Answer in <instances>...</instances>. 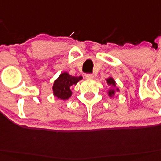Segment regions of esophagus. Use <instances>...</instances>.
I'll return each mask as SVG.
<instances>
[{"label":"esophagus","mask_w":161,"mask_h":161,"mask_svg":"<svg viewBox=\"0 0 161 161\" xmlns=\"http://www.w3.org/2000/svg\"><path fill=\"white\" fill-rule=\"evenodd\" d=\"M85 77H86V78H87V79H92V78H94V75H93L92 74H85Z\"/></svg>","instance_id":"1"}]
</instances>
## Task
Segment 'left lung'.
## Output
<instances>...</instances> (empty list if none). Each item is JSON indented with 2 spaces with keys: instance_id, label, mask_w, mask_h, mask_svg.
<instances>
[{
  "instance_id": "8db88e82",
  "label": "left lung",
  "mask_w": 161,
  "mask_h": 161,
  "mask_svg": "<svg viewBox=\"0 0 161 161\" xmlns=\"http://www.w3.org/2000/svg\"><path fill=\"white\" fill-rule=\"evenodd\" d=\"M106 83H107V84L109 85V86L111 87V88H110V90H109V92H108V94H109V96H110V97H112L114 95L115 91H119V89L115 88L116 83L115 81H114L112 78H108L107 79H106Z\"/></svg>"
}]
</instances>
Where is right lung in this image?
<instances>
[{
  "mask_svg": "<svg viewBox=\"0 0 161 161\" xmlns=\"http://www.w3.org/2000/svg\"><path fill=\"white\" fill-rule=\"evenodd\" d=\"M82 78L83 77L81 76L74 77L69 75L68 73H62L54 82L52 87L54 96L57 97L58 99L68 100L72 95L71 87L74 85H76Z\"/></svg>",
  "mask_w": 161,
  "mask_h": 161,
  "instance_id": "obj_1",
  "label": "right lung"
}]
</instances>
